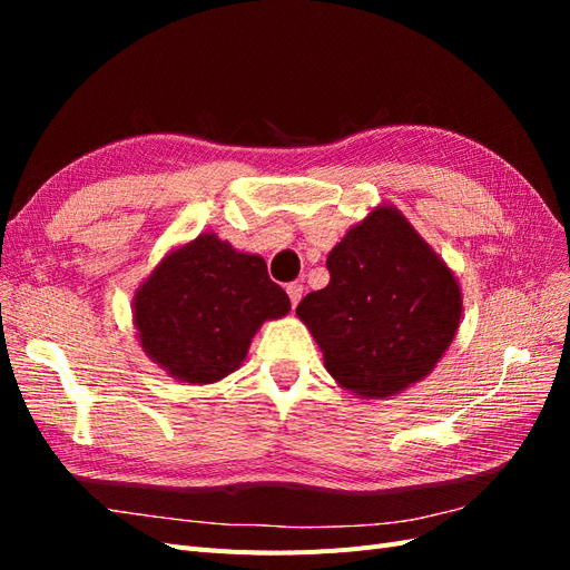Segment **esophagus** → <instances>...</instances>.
<instances>
[{"label":"esophagus","mask_w":570,"mask_h":570,"mask_svg":"<svg viewBox=\"0 0 570 570\" xmlns=\"http://www.w3.org/2000/svg\"><path fill=\"white\" fill-rule=\"evenodd\" d=\"M287 295H289L292 306H297L299 299H302V295H304V285H302V283H289V285H287Z\"/></svg>","instance_id":"obj_1"}]
</instances>
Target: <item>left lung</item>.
<instances>
[{
	"mask_svg": "<svg viewBox=\"0 0 570 570\" xmlns=\"http://www.w3.org/2000/svg\"><path fill=\"white\" fill-rule=\"evenodd\" d=\"M331 283L297 318L325 371L358 400H387L433 373L459 331L454 271L392 204H377L327 254Z\"/></svg>",
	"mask_w": 570,
	"mask_h": 570,
	"instance_id": "left-lung-1",
	"label": "left lung"
}]
</instances>
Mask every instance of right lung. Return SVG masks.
Wrapping results in <instances>:
<instances>
[{
	"instance_id": "1",
	"label": "right lung",
	"mask_w": 570,
	"mask_h": 570,
	"mask_svg": "<svg viewBox=\"0 0 570 570\" xmlns=\"http://www.w3.org/2000/svg\"><path fill=\"white\" fill-rule=\"evenodd\" d=\"M289 308L262 256L202 233L168 249L137 285L132 325L142 352L174 381L212 385L243 366L258 327Z\"/></svg>"
}]
</instances>
